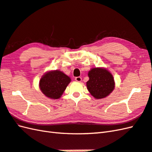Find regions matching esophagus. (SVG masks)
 Instances as JSON below:
<instances>
[{
    "instance_id": "34e87169",
    "label": "esophagus",
    "mask_w": 152,
    "mask_h": 152,
    "mask_svg": "<svg viewBox=\"0 0 152 152\" xmlns=\"http://www.w3.org/2000/svg\"><path fill=\"white\" fill-rule=\"evenodd\" d=\"M75 79L76 81H77V82H80L82 80V78L80 77H76Z\"/></svg>"
}]
</instances>
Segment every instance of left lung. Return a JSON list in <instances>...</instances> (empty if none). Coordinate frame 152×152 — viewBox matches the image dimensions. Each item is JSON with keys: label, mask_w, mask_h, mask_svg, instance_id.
<instances>
[{"label": "left lung", "mask_w": 152, "mask_h": 152, "mask_svg": "<svg viewBox=\"0 0 152 152\" xmlns=\"http://www.w3.org/2000/svg\"><path fill=\"white\" fill-rule=\"evenodd\" d=\"M87 89L96 99H102L113 92L115 86L113 76L107 69L94 67L88 72Z\"/></svg>", "instance_id": "8db88e82"}]
</instances>
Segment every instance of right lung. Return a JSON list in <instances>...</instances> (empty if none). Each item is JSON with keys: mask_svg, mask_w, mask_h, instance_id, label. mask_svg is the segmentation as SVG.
<instances>
[{"mask_svg": "<svg viewBox=\"0 0 152 152\" xmlns=\"http://www.w3.org/2000/svg\"><path fill=\"white\" fill-rule=\"evenodd\" d=\"M71 79L59 70L45 73L39 80V88L45 96L50 99H59L64 92Z\"/></svg>", "mask_w": 152, "mask_h": 152, "instance_id": "right-lung-1", "label": "right lung"}]
</instances>
